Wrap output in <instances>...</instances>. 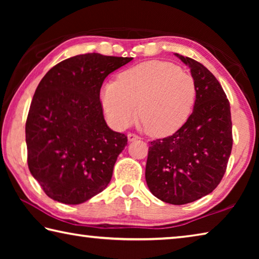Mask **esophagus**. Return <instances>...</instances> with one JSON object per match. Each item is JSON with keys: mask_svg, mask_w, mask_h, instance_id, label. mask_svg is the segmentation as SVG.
Masks as SVG:
<instances>
[{"mask_svg": "<svg viewBox=\"0 0 259 259\" xmlns=\"http://www.w3.org/2000/svg\"><path fill=\"white\" fill-rule=\"evenodd\" d=\"M139 139V137L136 134H128V140L129 142H135V140Z\"/></svg>", "mask_w": 259, "mask_h": 259, "instance_id": "1", "label": "esophagus"}]
</instances>
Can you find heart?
Here are the masks:
<instances>
[{
	"instance_id": "b5f03b06",
	"label": "heart",
	"mask_w": 259,
	"mask_h": 259,
	"mask_svg": "<svg viewBox=\"0 0 259 259\" xmlns=\"http://www.w3.org/2000/svg\"><path fill=\"white\" fill-rule=\"evenodd\" d=\"M193 77L165 61H146L121 73L116 82L103 87L100 98L108 121L125 129L139 115L154 136L182 126L195 100Z\"/></svg>"
}]
</instances>
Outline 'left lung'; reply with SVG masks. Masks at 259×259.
<instances>
[{
	"label": "left lung",
	"mask_w": 259,
	"mask_h": 259,
	"mask_svg": "<svg viewBox=\"0 0 259 259\" xmlns=\"http://www.w3.org/2000/svg\"><path fill=\"white\" fill-rule=\"evenodd\" d=\"M191 69L194 108L176 133L153 140L145 178L152 194L170 204H186L211 193L226 171L232 144L229 99L202 64L175 54Z\"/></svg>",
	"instance_id": "left-lung-1"
}]
</instances>
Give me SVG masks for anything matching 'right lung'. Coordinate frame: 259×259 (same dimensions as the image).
I'll return each instance as SVG.
<instances>
[{
	"label": "right lung",
	"instance_id": "add662e5",
	"mask_svg": "<svg viewBox=\"0 0 259 259\" xmlns=\"http://www.w3.org/2000/svg\"><path fill=\"white\" fill-rule=\"evenodd\" d=\"M128 57L78 55L48 72L26 121L29 171L52 200L80 204L107 187L128 138L108 128L100 88Z\"/></svg>",
	"mask_w": 259,
	"mask_h": 259
}]
</instances>
